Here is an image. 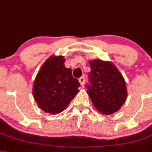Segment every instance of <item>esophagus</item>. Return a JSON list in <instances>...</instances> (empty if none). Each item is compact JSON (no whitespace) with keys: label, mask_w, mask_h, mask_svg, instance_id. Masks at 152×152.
<instances>
[{"label":"esophagus","mask_w":152,"mask_h":152,"mask_svg":"<svg viewBox=\"0 0 152 152\" xmlns=\"http://www.w3.org/2000/svg\"><path fill=\"white\" fill-rule=\"evenodd\" d=\"M79 82H80V83L81 86H83L84 83H85V79H84V77H81V78L79 79Z\"/></svg>","instance_id":"34e87169"}]
</instances>
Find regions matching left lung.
<instances>
[{
    "mask_svg": "<svg viewBox=\"0 0 152 152\" xmlns=\"http://www.w3.org/2000/svg\"><path fill=\"white\" fill-rule=\"evenodd\" d=\"M91 72L87 94L98 111L106 115L118 111L127 99V88L122 74L110 62H89Z\"/></svg>",
    "mask_w": 152,
    "mask_h": 152,
    "instance_id": "1",
    "label": "left lung"
}]
</instances>
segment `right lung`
Masks as SVG:
<instances>
[{"instance_id":"1","label":"right lung","mask_w":152,"mask_h":152,"mask_svg":"<svg viewBox=\"0 0 152 152\" xmlns=\"http://www.w3.org/2000/svg\"><path fill=\"white\" fill-rule=\"evenodd\" d=\"M64 56L49 57L43 63L33 85V96L45 113L57 114L64 110L80 86L72 69L64 65Z\"/></svg>"}]
</instances>
